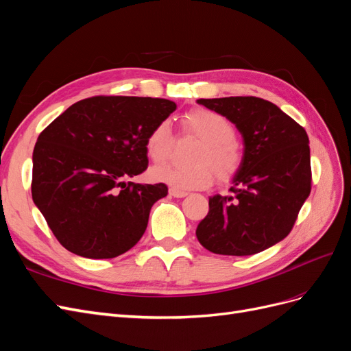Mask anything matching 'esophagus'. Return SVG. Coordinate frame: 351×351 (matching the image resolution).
I'll return each instance as SVG.
<instances>
[{
    "instance_id": "esophagus-1",
    "label": "esophagus",
    "mask_w": 351,
    "mask_h": 351,
    "mask_svg": "<svg viewBox=\"0 0 351 351\" xmlns=\"http://www.w3.org/2000/svg\"><path fill=\"white\" fill-rule=\"evenodd\" d=\"M169 195L174 196V197H184L187 196L189 193L187 192H183V190H177V189H169Z\"/></svg>"
}]
</instances>
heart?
<instances>
[{
	"label": "heart",
	"instance_id": "1",
	"mask_svg": "<svg viewBox=\"0 0 351 351\" xmlns=\"http://www.w3.org/2000/svg\"><path fill=\"white\" fill-rule=\"evenodd\" d=\"M183 130L196 136L202 145L195 155L193 167L164 164L149 171L152 182L164 183L177 190H199L208 187L214 173L219 180H230L243 162L236 129L226 115L217 111L199 108L189 111L182 119ZM174 146V133L168 121H159L147 133L145 151L154 162H162Z\"/></svg>",
	"mask_w": 351,
	"mask_h": 351
}]
</instances>
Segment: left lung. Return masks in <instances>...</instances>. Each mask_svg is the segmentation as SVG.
Instances as JSON below:
<instances>
[{
	"label": "left lung",
	"instance_id": "8db88e82",
	"mask_svg": "<svg viewBox=\"0 0 351 351\" xmlns=\"http://www.w3.org/2000/svg\"><path fill=\"white\" fill-rule=\"evenodd\" d=\"M236 124L244 143L231 196L209 197L196 237L212 253L247 256L289 236L312 184L309 137L277 105L256 97L197 99Z\"/></svg>",
	"mask_w": 351,
	"mask_h": 351
}]
</instances>
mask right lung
Listing matches in <instances>:
<instances>
[{"mask_svg": "<svg viewBox=\"0 0 351 351\" xmlns=\"http://www.w3.org/2000/svg\"><path fill=\"white\" fill-rule=\"evenodd\" d=\"M176 108L161 98L93 97L73 104L39 134L32 197L69 252L111 259L142 239L168 187L125 180L147 168L146 136Z\"/></svg>", "mask_w": 351, "mask_h": 351, "instance_id": "obj_1", "label": "right lung"}]
</instances>
